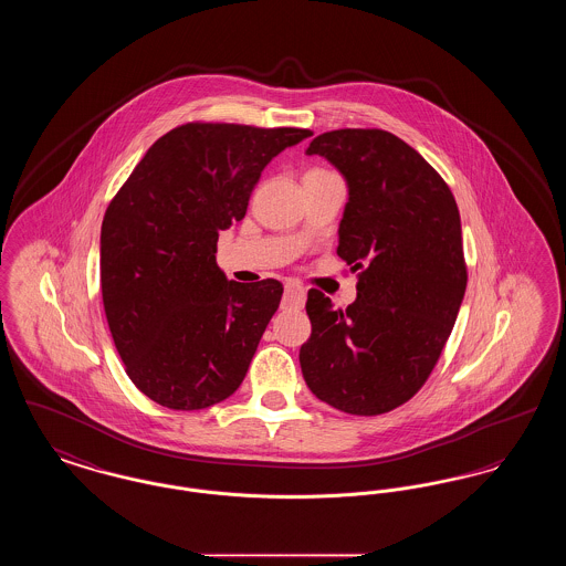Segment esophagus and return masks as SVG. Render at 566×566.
I'll return each mask as SVG.
<instances>
[{
	"label": "esophagus",
	"instance_id": "esophagus-1",
	"mask_svg": "<svg viewBox=\"0 0 566 566\" xmlns=\"http://www.w3.org/2000/svg\"><path fill=\"white\" fill-rule=\"evenodd\" d=\"M305 303V289L296 282H289L284 286V298H282V305L284 307H301Z\"/></svg>",
	"mask_w": 566,
	"mask_h": 566
}]
</instances>
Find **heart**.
<instances>
[{
  "instance_id": "obj_1",
  "label": "heart",
  "mask_w": 566,
  "mask_h": 566,
  "mask_svg": "<svg viewBox=\"0 0 566 566\" xmlns=\"http://www.w3.org/2000/svg\"><path fill=\"white\" fill-rule=\"evenodd\" d=\"M312 171H326V169H312Z\"/></svg>"
}]
</instances>
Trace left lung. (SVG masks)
I'll use <instances>...</instances> for the list:
<instances>
[{"label": "left lung", "instance_id": "left-lung-1", "mask_svg": "<svg viewBox=\"0 0 566 566\" xmlns=\"http://www.w3.org/2000/svg\"><path fill=\"white\" fill-rule=\"evenodd\" d=\"M348 180L337 254L358 271L356 301L333 310L307 293L312 335L298 363L310 390L339 411L379 416L429 379L467 289L457 199L431 163L384 129L312 139Z\"/></svg>", "mask_w": 566, "mask_h": 566}]
</instances>
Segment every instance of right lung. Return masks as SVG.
Here are the masks:
<instances>
[{
    "mask_svg": "<svg viewBox=\"0 0 566 566\" xmlns=\"http://www.w3.org/2000/svg\"><path fill=\"white\" fill-rule=\"evenodd\" d=\"M310 135L192 120L159 137L112 197L104 310L127 376L155 403L206 409L240 388L284 289L227 280L218 233L245 216L265 165Z\"/></svg>",
    "mask_w": 566,
    "mask_h": 566,
    "instance_id": "right-lung-1",
    "label": "right lung"
}]
</instances>
